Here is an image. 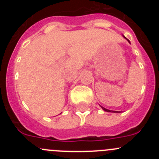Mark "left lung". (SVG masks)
<instances>
[{
    "instance_id": "left-lung-1",
    "label": "left lung",
    "mask_w": 159,
    "mask_h": 159,
    "mask_svg": "<svg viewBox=\"0 0 159 159\" xmlns=\"http://www.w3.org/2000/svg\"><path fill=\"white\" fill-rule=\"evenodd\" d=\"M126 38V37H125ZM129 41V40H127ZM129 43H130V41H129ZM101 107L102 108V109H103V110L105 111H107V112H114V113H116V112H119V111H111V110H108V109H106V108H104V107Z\"/></svg>"
}]
</instances>
